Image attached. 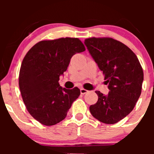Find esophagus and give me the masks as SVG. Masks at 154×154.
Here are the masks:
<instances>
[{
  "label": "esophagus",
  "mask_w": 154,
  "mask_h": 154,
  "mask_svg": "<svg viewBox=\"0 0 154 154\" xmlns=\"http://www.w3.org/2000/svg\"><path fill=\"white\" fill-rule=\"evenodd\" d=\"M80 93H81V94L84 95V94H85L86 93H88V91L87 90L84 89V88H80Z\"/></svg>",
  "instance_id": "1"
}]
</instances>
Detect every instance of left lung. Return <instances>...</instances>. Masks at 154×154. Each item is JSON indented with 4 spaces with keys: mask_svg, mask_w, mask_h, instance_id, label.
<instances>
[{
    "mask_svg": "<svg viewBox=\"0 0 154 154\" xmlns=\"http://www.w3.org/2000/svg\"><path fill=\"white\" fill-rule=\"evenodd\" d=\"M84 43L109 90L106 95L95 91L98 99L90 111L101 122L115 124L131 112L141 94L142 66L131 49L114 39L91 38Z\"/></svg>",
    "mask_w": 154,
    "mask_h": 154,
    "instance_id": "8db88e82",
    "label": "left lung"
}]
</instances>
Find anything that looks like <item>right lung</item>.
<instances>
[{
	"instance_id": "obj_1",
	"label": "right lung",
	"mask_w": 154,
	"mask_h": 154,
	"mask_svg": "<svg viewBox=\"0 0 154 154\" xmlns=\"http://www.w3.org/2000/svg\"><path fill=\"white\" fill-rule=\"evenodd\" d=\"M85 51L78 38H63L39 42L24 56L19 88L26 109L40 123L51 126L62 121L79 96L78 88L66 89L59 80L72 56Z\"/></svg>"
}]
</instances>
